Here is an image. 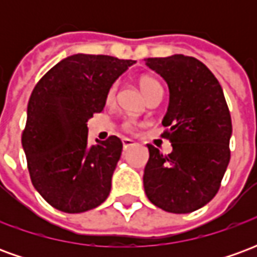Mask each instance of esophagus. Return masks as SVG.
Returning <instances> with one entry per match:
<instances>
[{
	"mask_svg": "<svg viewBox=\"0 0 257 257\" xmlns=\"http://www.w3.org/2000/svg\"><path fill=\"white\" fill-rule=\"evenodd\" d=\"M134 145H135L134 140L128 139V138H125V139H122V147H123V150H128L129 147H131V146H134Z\"/></svg>",
	"mask_w": 257,
	"mask_h": 257,
	"instance_id": "obj_1",
	"label": "esophagus"
}]
</instances>
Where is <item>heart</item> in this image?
I'll return each mask as SVG.
<instances>
[{"label":"heart","instance_id":"b5f03b06","mask_svg":"<svg viewBox=\"0 0 257 257\" xmlns=\"http://www.w3.org/2000/svg\"><path fill=\"white\" fill-rule=\"evenodd\" d=\"M139 86H140V89H142V92H143V95H145L146 97H149L150 95H153L154 92L162 90L161 84H160V82H158L156 78L150 77V75H143V77H140ZM115 90H117V85L112 84L111 86L108 88V90H107V95H106L107 100L110 101L114 99V96H115ZM122 128L125 129V131H128V132L134 131V128H135L134 119H125V121L122 122Z\"/></svg>","mask_w":257,"mask_h":257}]
</instances>
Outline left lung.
I'll list each match as a JSON object with an SVG mask.
<instances>
[{
  "instance_id": "left-lung-1",
  "label": "left lung",
  "mask_w": 257,
  "mask_h": 257,
  "mask_svg": "<svg viewBox=\"0 0 257 257\" xmlns=\"http://www.w3.org/2000/svg\"><path fill=\"white\" fill-rule=\"evenodd\" d=\"M146 64L169 86L162 138L173 149L167 156L147 145L146 195L167 212L190 213L208 204L220 189L230 162L231 115L219 81L198 59L173 55L146 59Z\"/></svg>"
}]
</instances>
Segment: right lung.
I'll list each match as a JSON object with an SVG mask.
<instances>
[{
	"instance_id": "right-lung-1",
	"label": "right lung",
	"mask_w": 257,
	"mask_h": 257,
	"mask_svg": "<svg viewBox=\"0 0 257 257\" xmlns=\"http://www.w3.org/2000/svg\"><path fill=\"white\" fill-rule=\"evenodd\" d=\"M134 63L78 53L53 66L34 86L22 146L31 183L53 208L81 213L108 197L122 142L110 136L88 147L86 122L103 110L108 88Z\"/></svg>"
}]
</instances>
